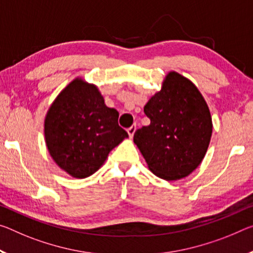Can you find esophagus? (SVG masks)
I'll return each instance as SVG.
<instances>
[{
	"label": "esophagus",
	"instance_id": "obj_1",
	"mask_svg": "<svg viewBox=\"0 0 253 253\" xmlns=\"http://www.w3.org/2000/svg\"><path fill=\"white\" fill-rule=\"evenodd\" d=\"M135 131H136V125L130 126V127L128 128V129H127V133H128V135H129V137H130V138H133V136H134V134H135Z\"/></svg>",
	"mask_w": 253,
	"mask_h": 253
}]
</instances>
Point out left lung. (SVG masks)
<instances>
[{"mask_svg": "<svg viewBox=\"0 0 253 253\" xmlns=\"http://www.w3.org/2000/svg\"><path fill=\"white\" fill-rule=\"evenodd\" d=\"M144 112L151 124L135 131L134 143L148 169L167 181L186 178L205 158L213 131L203 94L189 79L171 71Z\"/></svg>", "mask_w": 253, "mask_h": 253, "instance_id": "obj_1", "label": "left lung"}]
</instances>
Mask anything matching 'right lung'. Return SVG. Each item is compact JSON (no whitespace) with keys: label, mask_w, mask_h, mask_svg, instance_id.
Segmentation results:
<instances>
[{"label":"right lung","mask_w":253,"mask_h":253,"mask_svg":"<svg viewBox=\"0 0 253 253\" xmlns=\"http://www.w3.org/2000/svg\"><path fill=\"white\" fill-rule=\"evenodd\" d=\"M118 111L82 78L70 82L51 103L43 122L47 150L59 169L76 179L90 177L128 137Z\"/></svg>","instance_id":"1"}]
</instances>
